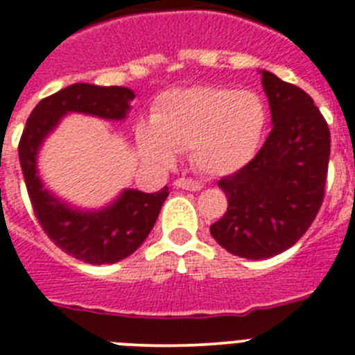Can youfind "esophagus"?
<instances>
[{"label":"esophagus","mask_w":355,"mask_h":355,"mask_svg":"<svg viewBox=\"0 0 355 355\" xmlns=\"http://www.w3.org/2000/svg\"><path fill=\"white\" fill-rule=\"evenodd\" d=\"M173 187L177 189H184V191H201L202 185L199 184V182L192 180V178H177V180L173 182Z\"/></svg>","instance_id":"34e87169"}]
</instances>
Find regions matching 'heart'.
<instances>
[{
    "instance_id": "1",
    "label": "heart",
    "mask_w": 355,
    "mask_h": 355,
    "mask_svg": "<svg viewBox=\"0 0 355 355\" xmlns=\"http://www.w3.org/2000/svg\"><path fill=\"white\" fill-rule=\"evenodd\" d=\"M265 125L267 109L253 90L187 86L157 98L150 123L137 130V144L154 166H171L177 153L191 150L199 171L225 177L253 159Z\"/></svg>"
}]
</instances>
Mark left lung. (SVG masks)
<instances>
[{"mask_svg": "<svg viewBox=\"0 0 355 355\" xmlns=\"http://www.w3.org/2000/svg\"><path fill=\"white\" fill-rule=\"evenodd\" d=\"M272 130L257 156L218 187L229 208L209 227L229 253L261 260L293 246L314 222L324 198L329 128L298 86L260 71Z\"/></svg>", "mask_w": 355, "mask_h": 355, "instance_id": "left-lung-1", "label": "left lung"}]
</instances>
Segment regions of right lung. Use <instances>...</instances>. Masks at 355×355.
Wrapping results in <instances>:
<instances>
[{
    "instance_id": "obj_1",
    "label": "right lung",
    "mask_w": 355,
    "mask_h": 355,
    "mask_svg": "<svg viewBox=\"0 0 355 355\" xmlns=\"http://www.w3.org/2000/svg\"><path fill=\"white\" fill-rule=\"evenodd\" d=\"M133 98V90L125 86L74 83L34 107L19 144L20 166L37 222L62 251L86 263H116L139 250L170 194L168 187L154 194L125 189L104 208H78L44 187L37 173V154L64 116L79 112L121 121Z\"/></svg>"
}]
</instances>
